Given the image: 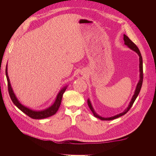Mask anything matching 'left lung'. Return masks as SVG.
<instances>
[{
	"label": "left lung",
	"mask_w": 156,
	"mask_h": 156,
	"mask_svg": "<svg viewBox=\"0 0 156 156\" xmlns=\"http://www.w3.org/2000/svg\"><path fill=\"white\" fill-rule=\"evenodd\" d=\"M124 44L126 45H127V47H128V48H129L131 49H132L133 51H134L135 52H136V53L138 54V55L139 56L140 79H139V81L137 84H136V89H135V92H134V95L133 96V97H132L131 100L130 101V103H129L128 107H127V108H126V109L123 112L120 113V114H119V115H115L114 116H111V117H109V118H104V117H102V116H100V115H98L97 113L95 112V111H94V109L93 108V107H92V105L91 104V102H90V100L88 99V100H87L88 105L89 108H90L91 111L92 112L94 116H95V117H96V118H98V119L101 120H112L116 119H117V118L120 117L124 115L125 114H126V113L128 112V111L130 109L131 107H132V105H133V103L135 102V101L136 100V98H137L140 92V89H141V87H142V84H143V58H142V56H141L139 48H137V47H136V45L126 34H124Z\"/></svg>",
	"instance_id": "8db88e82"
}]
</instances>
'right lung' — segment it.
Instances as JSON below:
<instances>
[{
    "mask_svg": "<svg viewBox=\"0 0 156 156\" xmlns=\"http://www.w3.org/2000/svg\"><path fill=\"white\" fill-rule=\"evenodd\" d=\"M7 65H6V78H7V81H8V92L9 94H10V96L12 101L13 103L18 108L26 114L27 116H29V117L32 118L33 119H45V118H48L49 116H51L56 114V112H57L58 110V108L60 107V105L61 104V101H62V98L64 92L66 91V90L68 86L64 87L63 88L60 90V91L58 92V94L56 96V100L54 102V103L52 105L51 107L45 108L44 110H41V111H34L32 110L30 108H28L23 105H22L21 103L19 101L17 100V98H16L15 94H14L13 89L11 87V84L10 82V79H9V77L8 75V72L7 70Z\"/></svg>",
    "mask_w": 156,
    "mask_h": 156,
    "instance_id": "1",
    "label": "right lung"
}]
</instances>
